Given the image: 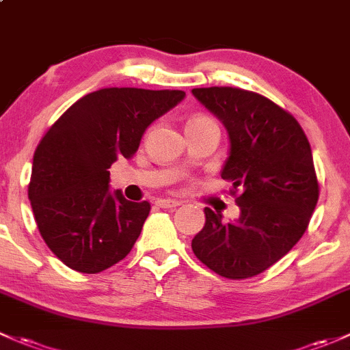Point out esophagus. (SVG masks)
<instances>
[{
  "mask_svg": "<svg viewBox=\"0 0 350 350\" xmlns=\"http://www.w3.org/2000/svg\"><path fill=\"white\" fill-rule=\"evenodd\" d=\"M157 206H159V208H164V209H174V208H178V206H181V201L171 200V198H164V200L157 201Z\"/></svg>",
  "mask_w": 350,
  "mask_h": 350,
  "instance_id": "esophagus-1",
  "label": "esophagus"
}]
</instances>
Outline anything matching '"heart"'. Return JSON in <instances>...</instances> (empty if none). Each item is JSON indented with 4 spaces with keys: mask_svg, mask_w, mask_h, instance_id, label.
<instances>
[{
    "mask_svg": "<svg viewBox=\"0 0 350 350\" xmlns=\"http://www.w3.org/2000/svg\"><path fill=\"white\" fill-rule=\"evenodd\" d=\"M191 120H208V117H194V119H191ZM189 120V122H191Z\"/></svg>",
    "mask_w": 350,
    "mask_h": 350,
    "instance_id": "1",
    "label": "heart"
}]
</instances>
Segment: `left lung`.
Masks as SVG:
<instances>
[{
  "label": "left lung",
  "mask_w": 350,
  "mask_h": 350,
  "mask_svg": "<svg viewBox=\"0 0 350 350\" xmlns=\"http://www.w3.org/2000/svg\"><path fill=\"white\" fill-rule=\"evenodd\" d=\"M193 95L228 132L221 178L240 193V216L223 223L221 213L204 208L206 223L191 246L224 278L255 277L297 245L317 206L310 144L288 112L255 92L209 87L193 88Z\"/></svg>",
  "instance_id": "8db88e82"
}]
</instances>
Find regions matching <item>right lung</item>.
I'll return each instance as SVG.
<instances>
[{
	"instance_id": "add662e5",
	"label": "right lung",
	"mask_w": 350,
	"mask_h": 350,
	"mask_svg": "<svg viewBox=\"0 0 350 350\" xmlns=\"http://www.w3.org/2000/svg\"><path fill=\"white\" fill-rule=\"evenodd\" d=\"M185 97L183 90L100 88L43 135L28 198L40 234L68 268L98 273L131 252L150 204L110 191L109 167L117 157L134 156L146 129Z\"/></svg>"
}]
</instances>
